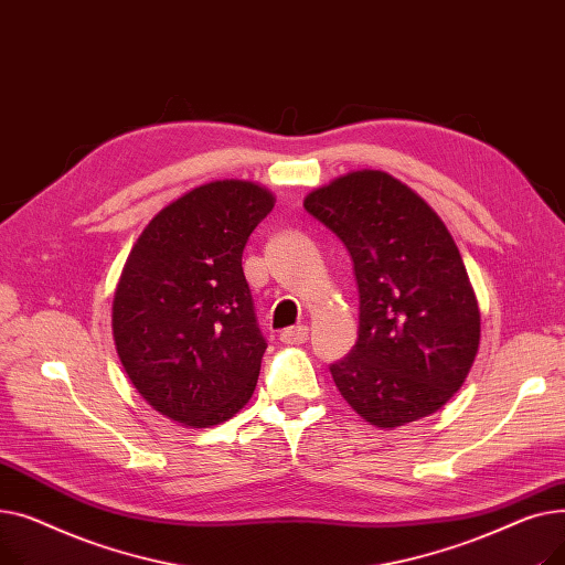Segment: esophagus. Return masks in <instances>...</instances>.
<instances>
[{
  "label": "esophagus",
  "mask_w": 565,
  "mask_h": 565,
  "mask_svg": "<svg viewBox=\"0 0 565 565\" xmlns=\"http://www.w3.org/2000/svg\"><path fill=\"white\" fill-rule=\"evenodd\" d=\"M279 339H281L284 343H292V345H300V343H305V341L309 339L307 324H295V328L284 330V332L279 334Z\"/></svg>",
  "instance_id": "obj_1"
}]
</instances>
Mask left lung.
Here are the masks:
<instances>
[{
    "label": "left lung",
    "instance_id": "obj_1",
    "mask_svg": "<svg viewBox=\"0 0 565 565\" xmlns=\"http://www.w3.org/2000/svg\"><path fill=\"white\" fill-rule=\"evenodd\" d=\"M345 245L360 288V339L330 366L362 419L396 428L437 412L479 352L481 313L451 233L384 171H352L305 199Z\"/></svg>",
    "mask_w": 565,
    "mask_h": 565
}]
</instances>
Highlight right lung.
Returning a JSON list of instances; mask_svg holds the SVG:
<instances>
[{
	"mask_svg": "<svg viewBox=\"0 0 565 565\" xmlns=\"http://www.w3.org/2000/svg\"><path fill=\"white\" fill-rule=\"evenodd\" d=\"M275 196L249 181H215L148 222L111 309L116 352L135 390L192 428L217 426L254 394L263 352L243 249Z\"/></svg>",
	"mask_w": 565,
	"mask_h": 565,
	"instance_id": "obj_1",
	"label": "right lung"
}]
</instances>
